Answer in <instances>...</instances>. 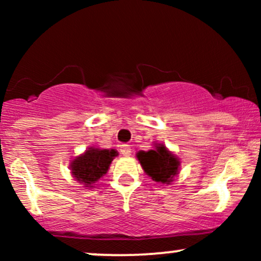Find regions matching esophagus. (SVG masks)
I'll use <instances>...</instances> for the list:
<instances>
[{"instance_id":"34e87169","label":"esophagus","mask_w":261,"mask_h":261,"mask_svg":"<svg viewBox=\"0 0 261 261\" xmlns=\"http://www.w3.org/2000/svg\"><path fill=\"white\" fill-rule=\"evenodd\" d=\"M120 152L122 155H125V157H127V155L131 154V147L128 145H121L120 146Z\"/></svg>"}]
</instances>
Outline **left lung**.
Instances as JSON below:
<instances>
[{"mask_svg": "<svg viewBox=\"0 0 261 261\" xmlns=\"http://www.w3.org/2000/svg\"><path fill=\"white\" fill-rule=\"evenodd\" d=\"M154 147V149L147 152L140 151L136 154L137 160L152 180L162 184H170L178 174L180 161L164 145L155 143Z\"/></svg>", "mask_w": 261, "mask_h": 261, "instance_id": "obj_1", "label": "left lung"}]
</instances>
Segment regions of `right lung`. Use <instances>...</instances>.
Returning a JSON list of instances; mask_svg holds the SVG:
<instances>
[{
	"label": "right lung",
	"instance_id": "add662e5",
	"mask_svg": "<svg viewBox=\"0 0 261 261\" xmlns=\"http://www.w3.org/2000/svg\"><path fill=\"white\" fill-rule=\"evenodd\" d=\"M118 155L115 149H100L89 147L83 154L70 163L72 176L86 188H93L104 174H107L114 157Z\"/></svg>",
	"mask_w": 261,
	"mask_h": 261
}]
</instances>
